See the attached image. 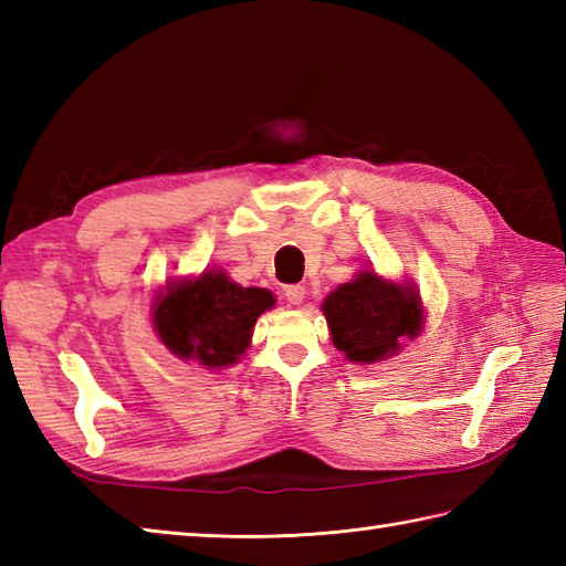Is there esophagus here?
I'll use <instances>...</instances> for the list:
<instances>
[{
	"label": "esophagus",
	"instance_id": "1",
	"mask_svg": "<svg viewBox=\"0 0 566 566\" xmlns=\"http://www.w3.org/2000/svg\"><path fill=\"white\" fill-rule=\"evenodd\" d=\"M304 296H306V290L302 284H290V286H284V298L290 304H294V306H298L304 302Z\"/></svg>",
	"mask_w": 566,
	"mask_h": 566
}]
</instances>
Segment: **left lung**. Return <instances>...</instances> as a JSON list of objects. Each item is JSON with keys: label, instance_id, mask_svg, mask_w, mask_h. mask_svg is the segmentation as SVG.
Masks as SVG:
<instances>
[{"label": "left lung", "instance_id": "8db88e82", "mask_svg": "<svg viewBox=\"0 0 566 566\" xmlns=\"http://www.w3.org/2000/svg\"><path fill=\"white\" fill-rule=\"evenodd\" d=\"M333 345L350 363H377L399 350L401 338L420 331V298L408 286L359 272L323 302Z\"/></svg>", "mask_w": 566, "mask_h": 566}]
</instances>
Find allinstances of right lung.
Masks as SVG:
<instances>
[{"instance_id": "1", "label": "right lung", "mask_w": 566, "mask_h": 566, "mask_svg": "<svg viewBox=\"0 0 566 566\" xmlns=\"http://www.w3.org/2000/svg\"><path fill=\"white\" fill-rule=\"evenodd\" d=\"M272 306L268 290H245L223 272H203L197 282L167 286L155 304V328L172 355L221 369L238 363L258 316Z\"/></svg>"}]
</instances>
